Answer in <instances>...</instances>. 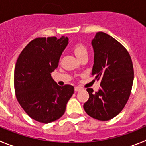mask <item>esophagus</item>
Here are the masks:
<instances>
[{
    "instance_id": "1",
    "label": "esophagus",
    "mask_w": 146,
    "mask_h": 146,
    "mask_svg": "<svg viewBox=\"0 0 146 146\" xmlns=\"http://www.w3.org/2000/svg\"><path fill=\"white\" fill-rule=\"evenodd\" d=\"M82 89V88L79 86H76L75 87V92H78V91H81Z\"/></svg>"
}]
</instances>
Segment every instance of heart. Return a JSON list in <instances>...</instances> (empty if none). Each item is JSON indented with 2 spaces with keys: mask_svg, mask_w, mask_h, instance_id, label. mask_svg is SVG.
<instances>
[{
  "mask_svg": "<svg viewBox=\"0 0 146 146\" xmlns=\"http://www.w3.org/2000/svg\"><path fill=\"white\" fill-rule=\"evenodd\" d=\"M73 50L78 58H81L84 54H88V50L86 47L82 43H77L75 44L73 47Z\"/></svg>",
  "mask_w": 146,
  "mask_h": 146,
  "instance_id": "1",
  "label": "heart"
}]
</instances>
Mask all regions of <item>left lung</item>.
Masks as SVG:
<instances>
[{"instance_id": "8db88e82", "label": "left lung", "mask_w": 146, "mask_h": 146, "mask_svg": "<svg viewBox=\"0 0 146 146\" xmlns=\"http://www.w3.org/2000/svg\"><path fill=\"white\" fill-rule=\"evenodd\" d=\"M94 52L92 76L101 80L100 88H87L89 99L84 104L90 117L107 121L125 107L131 93L134 79L133 62L127 50L104 32L96 33L92 41Z\"/></svg>"}]
</instances>
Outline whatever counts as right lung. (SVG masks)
Listing matches in <instances>:
<instances>
[{
    "instance_id": "add662e5",
    "label": "right lung",
    "mask_w": 146,
    "mask_h": 146,
    "mask_svg": "<svg viewBox=\"0 0 146 146\" xmlns=\"http://www.w3.org/2000/svg\"><path fill=\"white\" fill-rule=\"evenodd\" d=\"M68 44L67 36L36 38L26 46L16 61V99L25 112L37 122L47 124L60 118L74 93L73 86H60L51 76Z\"/></svg>"
}]
</instances>
